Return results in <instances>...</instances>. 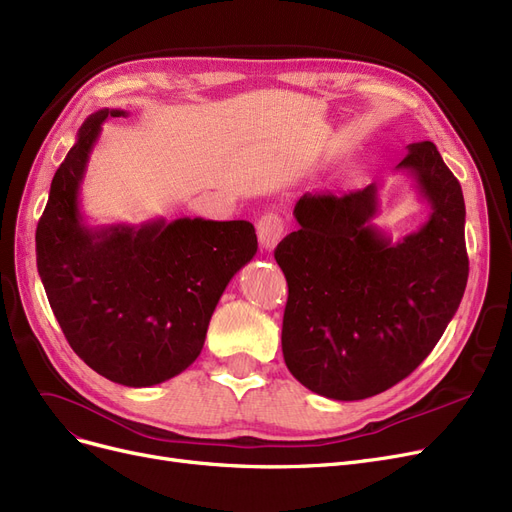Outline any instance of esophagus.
<instances>
[{
    "instance_id": "obj_1",
    "label": "esophagus",
    "mask_w": 512,
    "mask_h": 512,
    "mask_svg": "<svg viewBox=\"0 0 512 512\" xmlns=\"http://www.w3.org/2000/svg\"><path fill=\"white\" fill-rule=\"evenodd\" d=\"M282 234H284V224H282V217L280 215L265 213L257 221V238H259L261 247L265 251H274V247L280 242Z\"/></svg>"
}]
</instances>
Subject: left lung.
Returning <instances> with one entry per match:
<instances>
[{
	"instance_id": "left-lung-1",
	"label": "left lung",
	"mask_w": 512,
	"mask_h": 512,
	"mask_svg": "<svg viewBox=\"0 0 512 512\" xmlns=\"http://www.w3.org/2000/svg\"><path fill=\"white\" fill-rule=\"evenodd\" d=\"M406 171L429 219L391 240L372 217L376 184L303 194L299 230L274 251L286 276L282 353L295 379L328 399L383 393L427 358L462 301L469 257L464 196L433 142L408 146Z\"/></svg>"
}]
</instances>
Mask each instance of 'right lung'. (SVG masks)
<instances>
[{"instance_id":"add662e5","label":"right lung","mask_w":512,"mask_h":512,"mask_svg":"<svg viewBox=\"0 0 512 512\" xmlns=\"http://www.w3.org/2000/svg\"><path fill=\"white\" fill-rule=\"evenodd\" d=\"M87 117L58 167L37 232V270L79 358L104 379L150 387L184 372L234 274L257 253L251 221L163 217L140 226H87L79 188L108 117Z\"/></svg>"}]
</instances>
